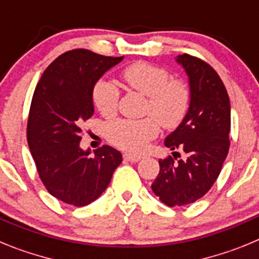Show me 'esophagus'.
<instances>
[{
	"instance_id": "1",
	"label": "esophagus",
	"mask_w": 259,
	"mask_h": 259,
	"mask_svg": "<svg viewBox=\"0 0 259 259\" xmlns=\"http://www.w3.org/2000/svg\"><path fill=\"white\" fill-rule=\"evenodd\" d=\"M124 159L128 162H139L141 159V157L135 154H124Z\"/></svg>"
}]
</instances>
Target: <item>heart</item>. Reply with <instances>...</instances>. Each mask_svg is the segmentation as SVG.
Returning a JSON list of instances; mask_svg holds the SVG:
<instances>
[{
	"label": "heart",
	"instance_id": "b5f03b06",
	"mask_svg": "<svg viewBox=\"0 0 259 259\" xmlns=\"http://www.w3.org/2000/svg\"><path fill=\"white\" fill-rule=\"evenodd\" d=\"M122 77L130 88L148 97L146 114L153 116L128 120L119 119L110 123L106 136L111 144L131 153H141L148 143L159 132L161 123L164 128L179 125L187 115L191 104V91L180 79H170V72L163 67L148 62H136L124 68ZM92 101L104 116L116 113L119 89L109 79L97 80L92 89Z\"/></svg>",
	"mask_w": 259,
	"mask_h": 259
}]
</instances>
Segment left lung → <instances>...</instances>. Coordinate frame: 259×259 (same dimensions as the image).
<instances>
[{
	"label": "left lung",
	"mask_w": 259,
	"mask_h": 259,
	"mask_svg": "<svg viewBox=\"0 0 259 259\" xmlns=\"http://www.w3.org/2000/svg\"><path fill=\"white\" fill-rule=\"evenodd\" d=\"M176 62L188 76L191 104L164 146L180 149L187 159H159V174L152 184L155 196L167 206H183L209 192L230 149L231 106L228 93L217 71L196 57L182 54ZM176 159V158H175Z\"/></svg>",
	"instance_id": "obj_1"
}]
</instances>
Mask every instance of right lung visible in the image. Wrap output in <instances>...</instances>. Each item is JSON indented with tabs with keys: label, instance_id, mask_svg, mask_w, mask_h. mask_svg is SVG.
I'll return each mask as SVG.
<instances>
[{
	"label": "right lung",
	"instance_id": "right-lung-1",
	"mask_svg": "<svg viewBox=\"0 0 259 259\" xmlns=\"http://www.w3.org/2000/svg\"><path fill=\"white\" fill-rule=\"evenodd\" d=\"M124 57L91 50L63 53L44 71L32 97L27 140L41 182L59 201L85 206L110 184L122 154L109 145L80 148L81 125L95 113L92 89Z\"/></svg>",
	"mask_w": 259,
	"mask_h": 259
}]
</instances>
